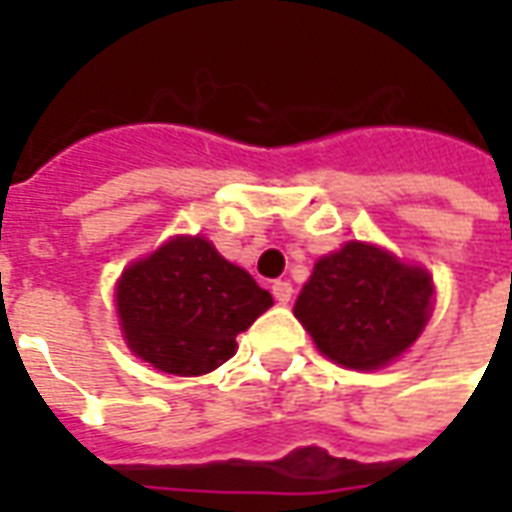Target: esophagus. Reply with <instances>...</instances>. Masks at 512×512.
Wrapping results in <instances>:
<instances>
[{
    "mask_svg": "<svg viewBox=\"0 0 512 512\" xmlns=\"http://www.w3.org/2000/svg\"><path fill=\"white\" fill-rule=\"evenodd\" d=\"M271 293H274V299H277L279 304H288L290 296H293V285H290L288 279H277V282L271 285Z\"/></svg>",
    "mask_w": 512,
    "mask_h": 512,
    "instance_id": "obj_1",
    "label": "esophagus"
}]
</instances>
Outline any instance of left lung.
<instances>
[{
	"label": "left lung",
	"instance_id": "1",
	"mask_svg": "<svg viewBox=\"0 0 512 512\" xmlns=\"http://www.w3.org/2000/svg\"><path fill=\"white\" fill-rule=\"evenodd\" d=\"M433 285L376 246L351 241L321 257L296 299V318L321 354L354 370H376L425 329Z\"/></svg>",
	"mask_w": 512,
	"mask_h": 512
}]
</instances>
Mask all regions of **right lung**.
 Returning a JSON list of instances; mask_svg holds the SVG:
<instances>
[{"instance_id":"right-lung-1","label":"right lung","mask_w":512,"mask_h":512,"mask_svg":"<svg viewBox=\"0 0 512 512\" xmlns=\"http://www.w3.org/2000/svg\"><path fill=\"white\" fill-rule=\"evenodd\" d=\"M271 304L268 290L200 235L164 244L117 285L131 351L172 376H202L224 365L235 354V337Z\"/></svg>"}]
</instances>
